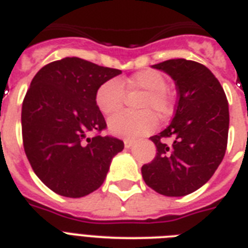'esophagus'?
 Segmentation results:
<instances>
[{
    "instance_id": "esophagus-1",
    "label": "esophagus",
    "mask_w": 248,
    "mask_h": 248,
    "mask_svg": "<svg viewBox=\"0 0 248 248\" xmlns=\"http://www.w3.org/2000/svg\"><path fill=\"white\" fill-rule=\"evenodd\" d=\"M124 148H131L132 144H134V140H130V139H124Z\"/></svg>"
}]
</instances>
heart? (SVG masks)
<instances>
[{
	"instance_id": "obj_1",
	"label": "heart",
	"mask_w": 248,
	"mask_h": 248,
	"mask_svg": "<svg viewBox=\"0 0 248 248\" xmlns=\"http://www.w3.org/2000/svg\"><path fill=\"white\" fill-rule=\"evenodd\" d=\"M169 81L162 72L155 69H144L126 79H109L97 89L95 101L99 110L105 116L118 112L124 103L126 93H143L139 99V113H120L108 122L113 135L136 139L152 132L157 126V113L161 118L172 112V99L170 96Z\"/></svg>"
}]
</instances>
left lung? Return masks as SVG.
<instances>
[{
	"label": "left lung",
	"instance_id": "8db88e82",
	"mask_svg": "<svg viewBox=\"0 0 248 248\" xmlns=\"http://www.w3.org/2000/svg\"><path fill=\"white\" fill-rule=\"evenodd\" d=\"M153 68L175 81L177 103L169 127L151 140L155 159L141 167L143 179L159 194L183 197L207 183L227 151L229 108L223 87L203 64L171 59ZM163 137H172L165 144Z\"/></svg>",
	"mask_w": 248,
	"mask_h": 248
}]
</instances>
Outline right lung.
<instances>
[{
	"label": "right lung",
	"mask_w": 248,
	"mask_h": 248,
	"mask_svg": "<svg viewBox=\"0 0 248 248\" xmlns=\"http://www.w3.org/2000/svg\"><path fill=\"white\" fill-rule=\"evenodd\" d=\"M79 58L45 65L33 77L21 108L25 155L52 192L79 198L104 183L122 140L101 136L107 124L95 101L97 89L121 75ZM90 132H97L90 138Z\"/></svg>",
	"instance_id": "obj_1"
}]
</instances>
